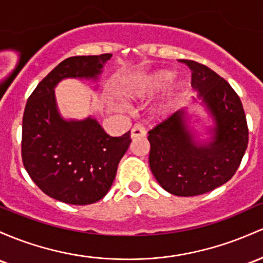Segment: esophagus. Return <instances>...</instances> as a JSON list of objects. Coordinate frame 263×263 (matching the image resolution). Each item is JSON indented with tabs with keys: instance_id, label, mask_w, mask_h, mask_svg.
<instances>
[{
	"instance_id": "1",
	"label": "esophagus",
	"mask_w": 263,
	"mask_h": 263,
	"mask_svg": "<svg viewBox=\"0 0 263 263\" xmlns=\"http://www.w3.org/2000/svg\"><path fill=\"white\" fill-rule=\"evenodd\" d=\"M146 136V131L141 125H135L134 128L131 129V138L136 140V138H141Z\"/></svg>"
}]
</instances>
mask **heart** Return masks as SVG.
<instances>
[{"label": "heart", "mask_w": 263, "mask_h": 263, "mask_svg": "<svg viewBox=\"0 0 263 263\" xmlns=\"http://www.w3.org/2000/svg\"><path fill=\"white\" fill-rule=\"evenodd\" d=\"M174 77V72L168 70H158L152 73L143 74L128 82H126L120 89L121 96L127 100L141 101L146 97L152 96L156 92L161 91ZM186 89L184 81H175L170 83L163 91L160 102L157 103L154 112L156 116L166 117L171 115L177 107L183 91Z\"/></svg>", "instance_id": "heart-1"}]
</instances>
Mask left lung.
Instances as JSON below:
<instances>
[{
  "instance_id": "8db88e82",
  "label": "left lung",
  "mask_w": 263,
  "mask_h": 263,
  "mask_svg": "<svg viewBox=\"0 0 263 263\" xmlns=\"http://www.w3.org/2000/svg\"><path fill=\"white\" fill-rule=\"evenodd\" d=\"M182 62L191 68L198 100L148 132L149 167L164 191L189 197L212 191L235 175L249 128L241 100L229 82L206 66ZM197 104L205 112L202 117L191 112Z\"/></svg>"
}]
</instances>
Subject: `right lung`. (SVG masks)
I'll list each match as a JSON object with an SVG mask.
<instances>
[{
  "label": "right lung",
  "mask_w": 263,
  "mask_h": 263,
  "mask_svg": "<svg viewBox=\"0 0 263 263\" xmlns=\"http://www.w3.org/2000/svg\"><path fill=\"white\" fill-rule=\"evenodd\" d=\"M111 53L66 59L34 88L22 120V161L43 192L68 204H91L105 197L128 149L129 131L111 137L93 116L82 120L62 116L54 88L67 79L93 83Z\"/></svg>",
  "instance_id": "obj_1"
}]
</instances>
